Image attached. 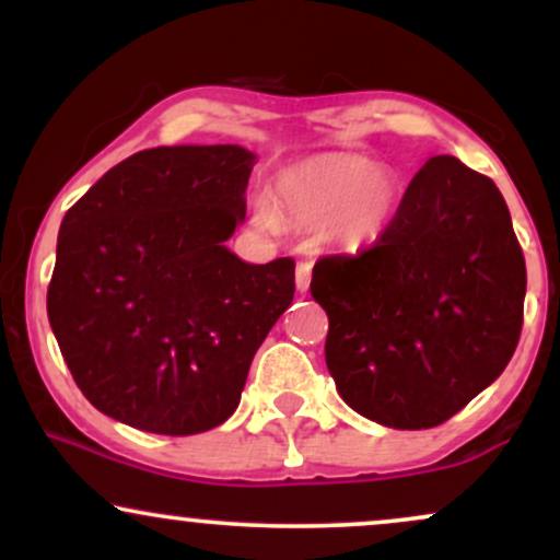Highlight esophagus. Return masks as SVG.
Segmentation results:
<instances>
[{"label": "esophagus", "instance_id": "1", "mask_svg": "<svg viewBox=\"0 0 560 560\" xmlns=\"http://www.w3.org/2000/svg\"><path fill=\"white\" fill-rule=\"evenodd\" d=\"M311 271L313 266L307 260L298 262V273H294V281H298V292H307V287H311Z\"/></svg>", "mask_w": 560, "mask_h": 560}]
</instances>
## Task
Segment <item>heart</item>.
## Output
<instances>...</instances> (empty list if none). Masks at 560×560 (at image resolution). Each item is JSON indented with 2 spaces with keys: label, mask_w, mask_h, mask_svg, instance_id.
<instances>
[{
  "label": "heart",
  "mask_w": 560,
  "mask_h": 560,
  "mask_svg": "<svg viewBox=\"0 0 560 560\" xmlns=\"http://www.w3.org/2000/svg\"><path fill=\"white\" fill-rule=\"evenodd\" d=\"M397 208V182L361 155H320L281 173L273 213L294 226H326L347 247L384 234Z\"/></svg>",
  "instance_id": "1"
}]
</instances>
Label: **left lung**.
I'll return each instance as SVG.
<instances>
[{"mask_svg": "<svg viewBox=\"0 0 560 560\" xmlns=\"http://www.w3.org/2000/svg\"><path fill=\"white\" fill-rule=\"evenodd\" d=\"M311 294L342 400L384 427L432 429L516 352L526 266L492 178L436 155L371 247L313 266Z\"/></svg>", "mask_w": 560, "mask_h": 560, "instance_id": "8db88e82", "label": "left lung"}]
</instances>
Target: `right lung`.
<instances>
[{"label": "right lung", "instance_id": "1", "mask_svg": "<svg viewBox=\"0 0 560 560\" xmlns=\"http://www.w3.org/2000/svg\"><path fill=\"white\" fill-rule=\"evenodd\" d=\"M255 155L236 144L126 158L62 218L49 324L89 402L152 434L208 432L294 298V260L253 266L223 242L244 221Z\"/></svg>", "mask_w": 560, "mask_h": 560}]
</instances>
